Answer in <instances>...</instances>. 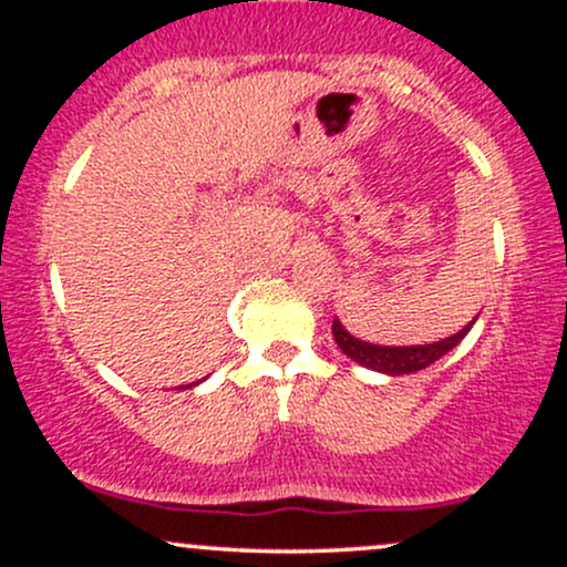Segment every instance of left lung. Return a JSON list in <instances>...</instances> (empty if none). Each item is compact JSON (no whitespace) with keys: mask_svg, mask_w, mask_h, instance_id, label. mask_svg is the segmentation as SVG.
Here are the masks:
<instances>
[{"mask_svg":"<svg viewBox=\"0 0 567 567\" xmlns=\"http://www.w3.org/2000/svg\"><path fill=\"white\" fill-rule=\"evenodd\" d=\"M472 324L474 320L466 324V328H461L458 333L434 343H421V347H379V343L360 341V338L351 336L341 322L333 320V338L338 349H341L349 360L360 362L362 368L379 370V373L386 375H408L429 368L432 362H437L440 357H445L447 351L458 347V343L464 341V336L472 330Z\"/></svg>","mask_w":567,"mask_h":567,"instance_id":"left-lung-1","label":"left lung"}]
</instances>
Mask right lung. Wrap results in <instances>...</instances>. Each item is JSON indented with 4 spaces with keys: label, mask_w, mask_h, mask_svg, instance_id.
I'll return each mask as SVG.
<instances>
[{
    "label": "right lung",
    "mask_w": 567,
    "mask_h": 567,
    "mask_svg": "<svg viewBox=\"0 0 567 567\" xmlns=\"http://www.w3.org/2000/svg\"><path fill=\"white\" fill-rule=\"evenodd\" d=\"M188 386H192V383H188Z\"/></svg>",
    "instance_id": "obj_1"
}]
</instances>
